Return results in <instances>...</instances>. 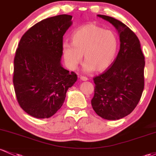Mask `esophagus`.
Listing matches in <instances>:
<instances>
[{
	"label": "esophagus",
	"instance_id": "34e87169",
	"mask_svg": "<svg viewBox=\"0 0 156 156\" xmlns=\"http://www.w3.org/2000/svg\"><path fill=\"white\" fill-rule=\"evenodd\" d=\"M80 79L81 80V81H87V80H88V78H87L86 76H82V75H81V76H80Z\"/></svg>",
	"mask_w": 156,
	"mask_h": 156
}]
</instances>
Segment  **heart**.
Masks as SVG:
<instances>
[{
    "mask_svg": "<svg viewBox=\"0 0 156 156\" xmlns=\"http://www.w3.org/2000/svg\"><path fill=\"white\" fill-rule=\"evenodd\" d=\"M73 43L64 41L62 52L69 69L75 70L84 55V70L102 72L112 64L119 47V38L113 30L94 23L77 29L72 35Z\"/></svg>",
    "mask_w": 156,
    "mask_h": 156,
    "instance_id": "heart-1",
    "label": "heart"
}]
</instances>
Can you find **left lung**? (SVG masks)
I'll list each match as a JSON object with an SVG mask.
<instances>
[{"instance_id": "left-lung-1", "label": "left lung", "mask_w": 156, "mask_h": 156, "mask_svg": "<svg viewBox=\"0 0 156 156\" xmlns=\"http://www.w3.org/2000/svg\"><path fill=\"white\" fill-rule=\"evenodd\" d=\"M117 29L120 50L112 64L93 78L95 83L92 107L107 120H118L130 114L136 107L144 87V56L136 34L120 20L103 15Z\"/></svg>"}]
</instances>
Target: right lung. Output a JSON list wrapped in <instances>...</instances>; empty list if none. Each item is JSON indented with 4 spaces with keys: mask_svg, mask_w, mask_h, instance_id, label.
<instances>
[{
    "mask_svg": "<svg viewBox=\"0 0 156 156\" xmlns=\"http://www.w3.org/2000/svg\"><path fill=\"white\" fill-rule=\"evenodd\" d=\"M72 18L60 15L46 18L29 29L18 44L13 84L20 107L32 117L47 119L56 113L77 81L74 72L69 73L61 64L63 36Z\"/></svg>",
    "mask_w": 156,
    "mask_h": 156,
    "instance_id": "1",
    "label": "right lung"
}]
</instances>
